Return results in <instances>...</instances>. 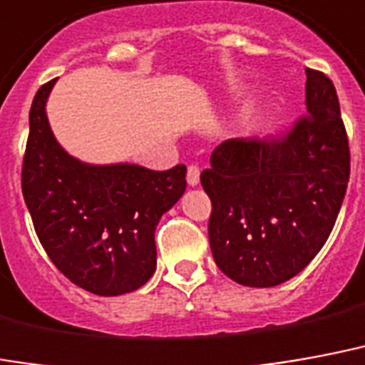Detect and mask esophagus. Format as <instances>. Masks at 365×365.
<instances>
[{"label":"esophagus","mask_w":365,"mask_h":365,"mask_svg":"<svg viewBox=\"0 0 365 365\" xmlns=\"http://www.w3.org/2000/svg\"><path fill=\"white\" fill-rule=\"evenodd\" d=\"M199 175H201L199 166H197V164H190V166H187V175H185V178H187V183H190V185H197V183H199Z\"/></svg>","instance_id":"1"}]
</instances>
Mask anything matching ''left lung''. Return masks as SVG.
Returning <instances> with one entry per match:
<instances>
[{
  "mask_svg": "<svg viewBox=\"0 0 365 365\" xmlns=\"http://www.w3.org/2000/svg\"><path fill=\"white\" fill-rule=\"evenodd\" d=\"M306 114L265 139H228L201 172L212 203L209 242L237 284L269 288L304 271L333 230L350 178L339 96L306 67Z\"/></svg>",
  "mask_w": 365,
  "mask_h": 365,
  "instance_id": "obj_1",
  "label": "left lung"
}]
</instances>
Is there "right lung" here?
<instances>
[{"label": "right lung", "instance_id": "add662e5", "mask_svg": "<svg viewBox=\"0 0 365 365\" xmlns=\"http://www.w3.org/2000/svg\"><path fill=\"white\" fill-rule=\"evenodd\" d=\"M32 100L21 170L24 203L40 244L73 284L96 296L133 292L156 269L158 220L185 191V166H88L53 139L46 98Z\"/></svg>", "mask_w": 365, "mask_h": 365}]
</instances>
